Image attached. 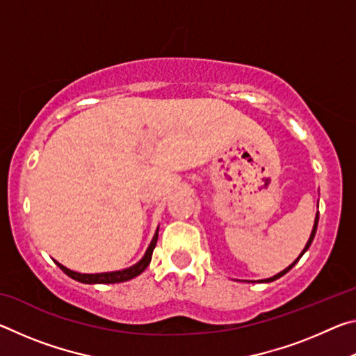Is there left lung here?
<instances>
[{"label": "left lung", "mask_w": 356, "mask_h": 356, "mask_svg": "<svg viewBox=\"0 0 356 356\" xmlns=\"http://www.w3.org/2000/svg\"><path fill=\"white\" fill-rule=\"evenodd\" d=\"M317 222H318V213L316 215V220H314V226H312V232H311V237H309V240H308V243H306V246H305V248H303V251H301V254H300V256H298L297 259H295V261H293V262H292L291 265H289V267H287V268H284V270H282V272H280L278 275H275V276H272V278L262 280V282H272V281H275V280H278V278H281V276H282V275H286V273L289 272V270H291V268L293 267V265H295V264H297V262L300 261V257H301V256H303L306 251H308V248H309V246H311V243H312V240H314V236H316V231H317Z\"/></svg>", "instance_id": "left-lung-1"}]
</instances>
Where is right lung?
Segmentation results:
<instances>
[{"instance_id": "obj_1", "label": "right lung", "mask_w": 356, "mask_h": 356, "mask_svg": "<svg viewBox=\"0 0 356 356\" xmlns=\"http://www.w3.org/2000/svg\"><path fill=\"white\" fill-rule=\"evenodd\" d=\"M156 238H159V229H156L152 242H150L146 254L143 256L141 261L136 262L135 265H131V267H129V268L118 270V272L92 273V275L78 273V272H74V270H69L67 267H64L63 264H59L56 261L55 262L65 275L70 276L72 280L83 282V284H114V282H124V281H129L131 278H135V276H138V275H141L144 270L147 268V265L150 264V259H152V252H154V248L156 245Z\"/></svg>"}]
</instances>
